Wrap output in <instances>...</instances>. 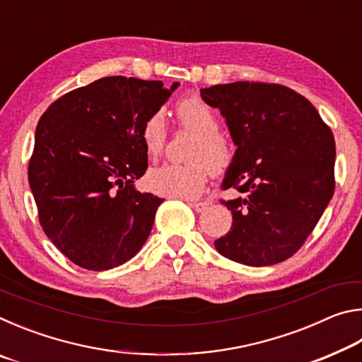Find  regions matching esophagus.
Instances as JSON below:
<instances>
[{"instance_id":"obj_1","label":"esophagus","mask_w":362,"mask_h":362,"mask_svg":"<svg viewBox=\"0 0 362 362\" xmlns=\"http://www.w3.org/2000/svg\"><path fill=\"white\" fill-rule=\"evenodd\" d=\"M188 204L192 206L196 212H203L206 207L209 206V203H207V201H196V203H188Z\"/></svg>"}]
</instances>
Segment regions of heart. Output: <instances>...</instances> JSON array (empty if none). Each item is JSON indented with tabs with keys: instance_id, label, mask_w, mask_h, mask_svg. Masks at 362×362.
Here are the masks:
<instances>
[{
	"instance_id": "heart-1",
	"label": "heart",
	"mask_w": 362,
	"mask_h": 362,
	"mask_svg": "<svg viewBox=\"0 0 362 362\" xmlns=\"http://www.w3.org/2000/svg\"><path fill=\"white\" fill-rule=\"evenodd\" d=\"M177 119L182 129L192 131L196 139L187 153L185 164H164L151 169L146 175V185L151 192L193 199L203 192L211 173L225 174L233 163V148L226 137L220 134V119L211 105L201 97H187L175 107ZM140 137L146 153L156 158L164 151L168 142V127L163 112L146 116Z\"/></svg>"
}]
</instances>
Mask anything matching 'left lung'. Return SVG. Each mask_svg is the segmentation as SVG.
Wrapping results in <instances>:
<instances>
[{"instance_id":"obj_1","label":"left lung","mask_w":362,"mask_h":362,"mask_svg":"<svg viewBox=\"0 0 362 362\" xmlns=\"http://www.w3.org/2000/svg\"><path fill=\"white\" fill-rule=\"evenodd\" d=\"M226 118L238 150L220 199L231 230L214 241L218 254L249 267L289 259L303 246L335 188V140L320 113L296 90L276 83L236 81L201 89Z\"/></svg>"}]
</instances>
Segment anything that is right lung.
<instances>
[{
    "instance_id": "add662e5",
    "label": "right lung",
    "mask_w": 362,
    "mask_h": 362,
    "mask_svg": "<svg viewBox=\"0 0 362 362\" xmlns=\"http://www.w3.org/2000/svg\"><path fill=\"white\" fill-rule=\"evenodd\" d=\"M177 86L107 76L59 97L40 118L30 188L42 231L75 265L103 272L145 244L164 199L132 187L148 168L140 129Z\"/></svg>"
}]
</instances>
